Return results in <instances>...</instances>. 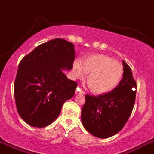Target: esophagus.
Instances as JSON below:
<instances>
[{
	"label": "esophagus",
	"instance_id": "34e87169",
	"mask_svg": "<svg viewBox=\"0 0 154 154\" xmlns=\"http://www.w3.org/2000/svg\"><path fill=\"white\" fill-rule=\"evenodd\" d=\"M75 94L76 95H84L85 94V93H84V91L82 90L81 88H80V87H77V90H76Z\"/></svg>",
	"mask_w": 154,
	"mask_h": 154
}]
</instances>
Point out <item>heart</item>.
<instances>
[{
	"instance_id": "1",
	"label": "heart",
	"mask_w": 154,
	"mask_h": 154,
	"mask_svg": "<svg viewBox=\"0 0 154 154\" xmlns=\"http://www.w3.org/2000/svg\"><path fill=\"white\" fill-rule=\"evenodd\" d=\"M122 64L105 54H93L84 57L82 62L74 60L72 76L83 78L87 74V83L93 93L103 94L112 90L123 76Z\"/></svg>"
}]
</instances>
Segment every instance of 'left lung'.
<instances>
[{
	"instance_id": "obj_1",
	"label": "left lung",
	"mask_w": 154,
	"mask_h": 154,
	"mask_svg": "<svg viewBox=\"0 0 154 154\" xmlns=\"http://www.w3.org/2000/svg\"><path fill=\"white\" fill-rule=\"evenodd\" d=\"M123 77L111 92L93 97L86 95L81 121L86 130L95 137L107 138L119 133L131 114L135 102V80L131 70L122 61Z\"/></svg>"
}]
</instances>
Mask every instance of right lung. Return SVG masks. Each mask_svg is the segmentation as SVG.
Segmentation results:
<instances>
[{"label":"right lung","instance_id":"right-lung-1","mask_svg":"<svg viewBox=\"0 0 154 154\" xmlns=\"http://www.w3.org/2000/svg\"><path fill=\"white\" fill-rule=\"evenodd\" d=\"M74 59V44L55 38L38 45L20 61L14 97L19 115L30 126L51 124L65 101L74 97L77 84L63 70H71Z\"/></svg>","mask_w":154,"mask_h":154}]
</instances>
